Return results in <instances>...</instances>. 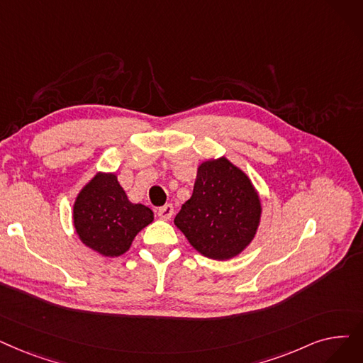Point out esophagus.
I'll use <instances>...</instances> for the list:
<instances>
[{"instance_id": "obj_1", "label": "esophagus", "mask_w": 363, "mask_h": 363, "mask_svg": "<svg viewBox=\"0 0 363 363\" xmlns=\"http://www.w3.org/2000/svg\"><path fill=\"white\" fill-rule=\"evenodd\" d=\"M157 213H159V216L162 219L169 220L172 218V215H173V206H172V204H164L163 208H160L159 211H157Z\"/></svg>"}]
</instances>
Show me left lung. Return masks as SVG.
<instances>
[{
  "instance_id": "1",
  "label": "left lung",
  "mask_w": 363,
  "mask_h": 363,
  "mask_svg": "<svg viewBox=\"0 0 363 363\" xmlns=\"http://www.w3.org/2000/svg\"><path fill=\"white\" fill-rule=\"evenodd\" d=\"M261 211L246 173L220 157L199 166L193 196L182 204L175 225L201 255L224 261L254 240Z\"/></svg>"
}]
</instances>
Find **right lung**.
<instances>
[{
  "label": "right lung",
  "mask_w": 363,
  "mask_h": 363,
  "mask_svg": "<svg viewBox=\"0 0 363 363\" xmlns=\"http://www.w3.org/2000/svg\"><path fill=\"white\" fill-rule=\"evenodd\" d=\"M72 218L87 247L114 258L129 250L136 234L152 223L154 213L128 199L116 173H96L78 193Z\"/></svg>",
  "instance_id": "right-lung-1"
}]
</instances>
